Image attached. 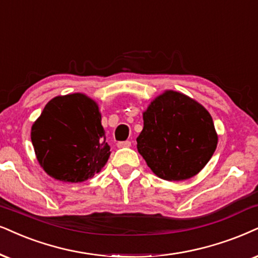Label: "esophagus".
<instances>
[{
	"label": "esophagus",
	"mask_w": 258,
	"mask_h": 258,
	"mask_svg": "<svg viewBox=\"0 0 258 258\" xmlns=\"http://www.w3.org/2000/svg\"><path fill=\"white\" fill-rule=\"evenodd\" d=\"M116 145H118V148H130L131 146V142L130 140H125V142H119Z\"/></svg>",
	"instance_id": "1"
}]
</instances>
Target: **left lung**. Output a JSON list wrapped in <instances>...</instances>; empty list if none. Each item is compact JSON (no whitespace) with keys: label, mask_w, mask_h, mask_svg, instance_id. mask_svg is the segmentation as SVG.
Masks as SVG:
<instances>
[{"label":"left lung","mask_w":258,"mask_h":258,"mask_svg":"<svg viewBox=\"0 0 258 258\" xmlns=\"http://www.w3.org/2000/svg\"><path fill=\"white\" fill-rule=\"evenodd\" d=\"M137 149L149 168L167 181L193 177L217 149L218 136L207 109L197 101L167 90L143 113Z\"/></svg>","instance_id":"8db88e82"}]
</instances>
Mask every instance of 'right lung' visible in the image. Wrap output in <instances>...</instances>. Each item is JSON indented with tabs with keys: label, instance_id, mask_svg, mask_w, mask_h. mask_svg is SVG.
Here are the masks:
<instances>
[{
	"label": "right lung",
	"instance_id": "1",
	"mask_svg": "<svg viewBox=\"0 0 258 258\" xmlns=\"http://www.w3.org/2000/svg\"><path fill=\"white\" fill-rule=\"evenodd\" d=\"M31 139L39 164L63 182L87 181L110 156L99 106L80 93L52 99L32 126Z\"/></svg>",
	"mask_w": 258,
	"mask_h": 258
}]
</instances>
